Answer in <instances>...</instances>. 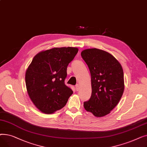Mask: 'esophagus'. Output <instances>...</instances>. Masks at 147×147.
Returning <instances> with one entry per match:
<instances>
[{
	"instance_id": "34e87169",
	"label": "esophagus",
	"mask_w": 147,
	"mask_h": 147,
	"mask_svg": "<svg viewBox=\"0 0 147 147\" xmlns=\"http://www.w3.org/2000/svg\"><path fill=\"white\" fill-rule=\"evenodd\" d=\"M76 89L77 91H78L79 90V84H77L76 85Z\"/></svg>"
}]
</instances>
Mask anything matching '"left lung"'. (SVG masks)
<instances>
[{
    "instance_id": "8db88e82",
    "label": "left lung",
    "mask_w": 147,
    "mask_h": 147,
    "mask_svg": "<svg viewBox=\"0 0 147 147\" xmlns=\"http://www.w3.org/2000/svg\"><path fill=\"white\" fill-rule=\"evenodd\" d=\"M91 75L92 94L84 108L95 117L109 114L117 105L125 89L121 64L111 54L96 48L81 52Z\"/></svg>"
}]
</instances>
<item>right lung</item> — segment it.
Returning <instances> with one entry per match:
<instances>
[{
  "label": "right lung",
  "instance_id": "1",
  "mask_svg": "<svg viewBox=\"0 0 147 147\" xmlns=\"http://www.w3.org/2000/svg\"><path fill=\"white\" fill-rule=\"evenodd\" d=\"M73 47L54 48L38 53L26 73L29 97L42 113L52 114L67 104L73 92L65 84L67 68L78 52Z\"/></svg>",
  "mask_w": 147,
  "mask_h": 147
}]
</instances>
